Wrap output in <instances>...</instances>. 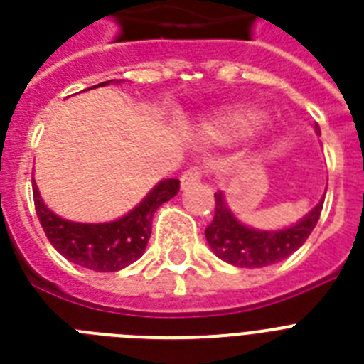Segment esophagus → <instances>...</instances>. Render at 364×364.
<instances>
[{
  "instance_id": "obj_1",
  "label": "esophagus",
  "mask_w": 364,
  "mask_h": 364,
  "mask_svg": "<svg viewBox=\"0 0 364 364\" xmlns=\"http://www.w3.org/2000/svg\"><path fill=\"white\" fill-rule=\"evenodd\" d=\"M200 179H202V168H198V166H194V168H188L187 171H183L181 187L183 188L191 187L193 183L200 181Z\"/></svg>"
}]
</instances>
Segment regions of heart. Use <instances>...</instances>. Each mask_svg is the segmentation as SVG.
I'll return each instance as SVG.
<instances>
[{
  "label": "heart",
  "instance_id": "b5f03b06",
  "mask_svg": "<svg viewBox=\"0 0 364 364\" xmlns=\"http://www.w3.org/2000/svg\"><path fill=\"white\" fill-rule=\"evenodd\" d=\"M259 122V111L251 109V107H232V109L223 111L217 117H213L205 124V134L215 141H227V139L247 134Z\"/></svg>",
  "mask_w": 364,
  "mask_h": 364
}]
</instances>
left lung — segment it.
I'll list each match as a JSON object with an SVG mask.
<instances>
[{
	"mask_svg": "<svg viewBox=\"0 0 364 364\" xmlns=\"http://www.w3.org/2000/svg\"><path fill=\"white\" fill-rule=\"evenodd\" d=\"M323 202L294 227L262 232L245 227L230 213L223 194H215V215L205 228V240L219 259L242 268H262L287 259L308 240L321 215Z\"/></svg>",
	"mask_w": 364,
	"mask_h": 364,
	"instance_id": "obj_1",
	"label": "left lung"
}]
</instances>
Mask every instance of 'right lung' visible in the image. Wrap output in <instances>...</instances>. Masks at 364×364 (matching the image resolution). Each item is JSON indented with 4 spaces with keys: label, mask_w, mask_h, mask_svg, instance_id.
<instances>
[{
    "label": "right lung",
    "mask_w": 364,
    "mask_h": 364,
    "mask_svg": "<svg viewBox=\"0 0 364 364\" xmlns=\"http://www.w3.org/2000/svg\"><path fill=\"white\" fill-rule=\"evenodd\" d=\"M102 87L109 81L100 82ZM179 193V179H164L122 219L100 225L65 221L43 204L33 183V204L48 242L71 262L96 272H117L136 262L151 238L153 215L159 205Z\"/></svg>",
    "instance_id": "1"
}]
</instances>
